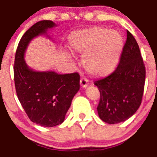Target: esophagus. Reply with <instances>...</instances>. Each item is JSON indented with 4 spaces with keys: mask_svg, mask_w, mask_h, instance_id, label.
<instances>
[{
    "mask_svg": "<svg viewBox=\"0 0 157 157\" xmlns=\"http://www.w3.org/2000/svg\"><path fill=\"white\" fill-rule=\"evenodd\" d=\"M80 83L82 87H86L89 84V80L86 78H85V77H81Z\"/></svg>",
    "mask_w": 157,
    "mask_h": 157,
    "instance_id": "34e87169",
    "label": "esophagus"
}]
</instances>
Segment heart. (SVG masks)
Returning a JSON list of instances; mask_svg holds the SVG:
<instances>
[{
	"label": "heart",
	"instance_id": "obj_1",
	"mask_svg": "<svg viewBox=\"0 0 157 157\" xmlns=\"http://www.w3.org/2000/svg\"><path fill=\"white\" fill-rule=\"evenodd\" d=\"M70 48L85 54L83 64L95 76H105L115 70L123 47L121 36L101 27L73 33L69 37Z\"/></svg>",
	"mask_w": 157,
	"mask_h": 157
}]
</instances>
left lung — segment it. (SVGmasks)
Segmentation results:
<instances>
[{"label": "left lung", "instance_id": "8db88e82", "mask_svg": "<svg viewBox=\"0 0 157 157\" xmlns=\"http://www.w3.org/2000/svg\"><path fill=\"white\" fill-rule=\"evenodd\" d=\"M146 69L137 41L127 30V39L115 71L94 82L100 93L99 116L108 124H117L132 116L140 107Z\"/></svg>", "mask_w": 157, "mask_h": 157}]
</instances>
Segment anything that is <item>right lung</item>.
<instances>
[{
	"mask_svg": "<svg viewBox=\"0 0 157 157\" xmlns=\"http://www.w3.org/2000/svg\"><path fill=\"white\" fill-rule=\"evenodd\" d=\"M55 26L51 20L36 23L24 33L17 46L13 65L14 83L19 101L33 122L54 127L64 121L71 101L80 89V74L36 72L24 61L25 51L32 39Z\"/></svg>",
	"mask_w": 157,
	"mask_h": 157,
	"instance_id": "obj_1",
	"label": "right lung"
}]
</instances>
